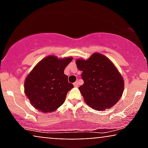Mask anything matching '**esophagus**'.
I'll list each match as a JSON object with an SVG mask.
<instances>
[{
	"mask_svg": "<svg viewBox=\"0 0 148 148\" xmlns=\"http://www.w3.org/2000/svg\"><path fill=\"white\" fill-rule=\"evenodd\" d=\"M79 81H76L75 83H74V86H76V87H77V86H79Z\"/></svg>",
	"mask_w": 148,
	"mask_h": 148,
	"instance_id": "1",
	"label": "esophagus"
}]
</instances>
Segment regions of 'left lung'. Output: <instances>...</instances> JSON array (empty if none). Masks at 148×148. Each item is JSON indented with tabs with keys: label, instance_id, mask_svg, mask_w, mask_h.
Returning a JSON list of instances; mask_svg holds the SVG:
<instances>
[{
	"label": "left lung",
	"instance_id": "1",
	"mask_svg": "<svg viewBox=\"0 0 148 148\" xmlns=\"http://www.w3.org/2000/svg\"><path fill=\"white\" fill-rule=\"evenodd\" d=\"M84 84L79 87L87 104L97 111L108 109L123 95L124 81L113 62L102 54L95 53L87 60H77Z\"/></svg>",
	"mask_w": 148,
	"mask_h": 148
}]
</instances>
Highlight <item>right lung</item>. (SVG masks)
<instances>
[{
	"label": "right lung",
	"instance_id": "add662e5",
	"mask_svg": "<svg viewBox=\"0 0 148 148\" xmlns=\"http://www.w3.org/2000/svg\"><path fill=\"white\" fill-rule=\"evenodd\" d=\"M72 60V57L58 59L50 56L40 61L28 74L25 81V94L35 108L49 113L64 103L68 91L74 87L64 74Z\"/></svg>",
	"mask_w": 148,
	"mask_h": 148
}]
</instances>
